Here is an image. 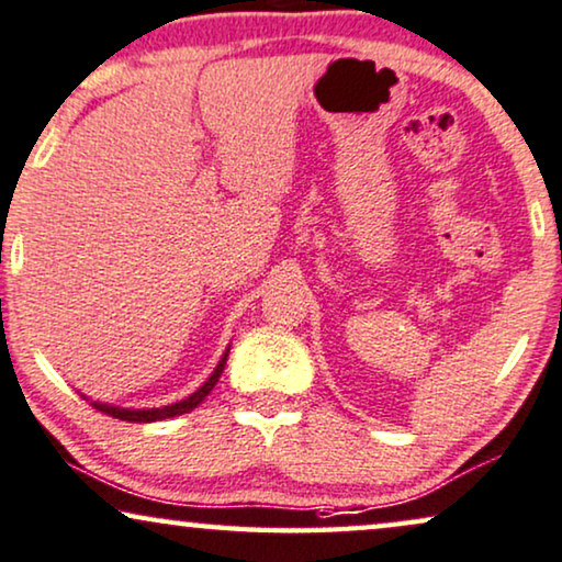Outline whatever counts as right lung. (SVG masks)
Listing matches in <instances>:
<instances>
[{"label": "right lung", "instance_id": "obj_1", "mask_svg": "<svg viewBox=\"0 0 562 562\" xmlns=\"http://www.w3.org/2000/svg\"><path fill=\"white\" fill-rule=\"evenodd\" d=\"M226 359H228V349L226 355L221 357L218 368L213 370V375L205 380L203 385L198 387L192 395H187L184 401L179 403H171V406H161V408H117V406H108V403H92L97 411H102V414H108L112 418H120V422H133V424H151V422H164V418H171V416H182V414H190L192 408H198L200 403L207 398V393L213 391L215 383H218V378L223 375V368H226Z\"/></svg>", "mask_w": 562, "mask_h": 562}]
</instances>
